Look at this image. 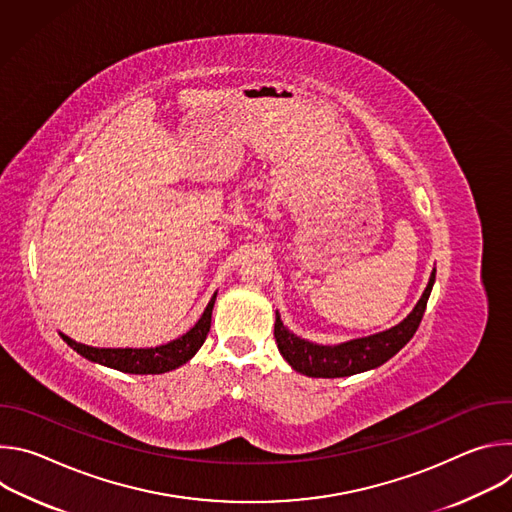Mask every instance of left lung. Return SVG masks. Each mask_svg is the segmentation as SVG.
<instances>
[{"label":"left lung","instance_id":"left-lung-1","mask_svg":"<svg viewBox=\"0 0 512 512\" xmlns=\"http://www.w3.org/2000/svg\"><path fill=\"white\" fill-rule=\"evenodd\" d=\"M435 281V269L429 275L427 287L415 308L397 326L362 338H352L340 344H316L283 326L279 312H275V342L289 367L314 379H338L350 377L381 367L393 358L415 334L423 318L431 287Z\"/></svg>","mask_w":512,"mask_h":512}]
</instances>
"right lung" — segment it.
<instances>
[{
  "instance_id": "obj_1",
  "label": "right lung",
  "mask_w": 512,
  "mask_h": 512,
  "mask_svg": "<svg viewBox=\"0 0 512 512\" xmlns=\"http://www.w3.org/2000/svg\"><path fill=\"white\" fill-rule=\"evenodd\" d=\"M214 300H216V291L210 298L206 310L202 312L200 320L186 334H182L176 340H170L168 344H160L152 348H97V346H87L72 340L62 332H60V338L72 350H77L81 356H85L91 362L103 364V367H109L121 373H131V375H162L182 367V364H186L204 344L206 334L210 330Z\"/></svg>"
}]
</instances>
